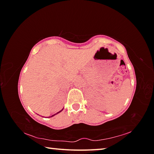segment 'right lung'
I'll return each instance as SVG.
<instances>
[{"mask_svg": "<svg viewBox=\"0 0 154 154\" xmlns=\"http://www.w3.org/2000/svg\"><path fill=\"white\" fill-rule=\"evenodd\" d=\"M62 110H63V109H62V110H61V111H59V112H58V113H56V114H54V115H53V116H55V115H56V114H58V113H60V112H61V111H62ZM52 116H51V117H52Z\"/></svg>", "mask_w": 154, "mask_h": 154, "instance_id": "1", "label": "right lung"}]
</instances>
